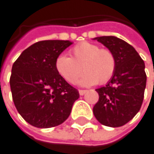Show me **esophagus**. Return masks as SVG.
I'll return each instance as SVG.
<instances>
[{
    "label": "esophagus",
    "mask_w": 154,
    "mask_h": 154,
    "mask_svg": "<svg viewBox=\"0 0 154 154\" xmlns=\"http://www.w3.org/2000/svg\"><path fill=\"white\" fill-rule=\"evenodd\" d=\"M87 91H86V90H79V92L80 95H84Z\"/></svg>",
    "instance_id": "1"
}]
</instances>
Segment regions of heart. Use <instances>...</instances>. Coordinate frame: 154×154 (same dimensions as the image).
I'll use <instances>...</instances> for the list:
<instances>
[{
  "mask_svg": "<svg viewBox=\"0 0 154 154\" xmlns=\"http://www.w3.org/2000/svg\"><path fill=\"white\" fill-rule=\"evenodd\" d=\"M71 57L59 55L55 60V68L62 78L70 84L75 83L81 71L80 79L84 86L105 84L115 75L116 58L113 51L100 49L91 42H81L70 51Z\"/></svg>",
  "mask_w": 154,
  "mask_h": 154,
  "instance_id": "heart-1",
  "label": "heart"
}]
</instances>
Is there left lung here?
Listing matches in <instances>:
<instances>
[{"instance_id": "1", "label": "left lung", "mask_w": 154, "mask_h": 154, "mask_svg": "<svg viewBox=\"0 0 154 154\" xmlns=\"http://www.w3.org/2000/svg\"><path fill=\"white\" fill-rule=\"evenodd\" d=\"M95 38L113 51L116 69L108 84L96 90L99 100L93 107V114L106 127H122L141 107L147 80L145 64L137 51L125 40L114 36Z\"/></svg>"}]
</instances>
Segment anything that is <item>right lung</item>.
I'll return each instance as SVG.
<instances>
[{"label": "right lung", "mask_w": 154, "mask_h": 154, "mask_svg": "<svg viewBox=\"0 0 154 154\" xmlns=\"http://www.w3.org/2000/svg\"><path fill=\"white\" fill-rule=\"evenodd\" d=\"M72 44L69 40H41L26 49L12 67L10 87L20 116L38 128L66 121L79 91L59 75L56 58Z\"/></svg>", "instance_id": "1"}]
</instances>
